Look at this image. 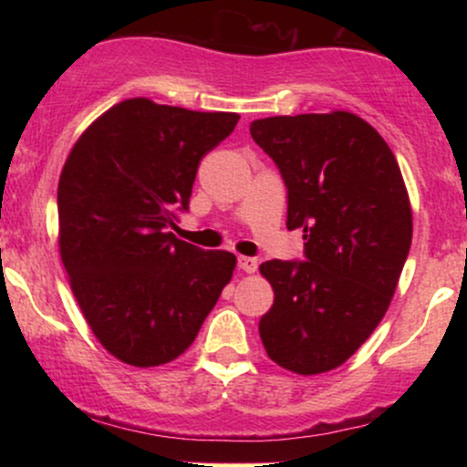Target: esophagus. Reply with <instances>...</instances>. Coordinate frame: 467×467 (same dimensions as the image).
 <instances>
[{"instance_id":"esophagus-1","label":"esophagus","mask_w":467,"mask_h":467,"mask_svg":"<svg viewBox=\"0 0 467 467\" xmlns=\"http://www.w3.org/2000/svg\"><path fill=\"white\" fill-rule=\"evenodd\" d=\"M237 265H239L241 272H245V275H254L256 267H259V261L252 259V256H239Z\"/></svg>"}]
</instances>
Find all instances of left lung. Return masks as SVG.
Here are the masks:
<instances>
[{
  "label": "left lung",
  "mask_w": 467,
  "mask_h": 467,
  "mask_svg": "<svg viewBox=\"0 0 467 467\" xmlns=\"http://www.w3.org/2000/svg\"><path fill=\"white\" fill-rule=\"evenodd\" d=\"M254 142L287 186V228L307 261H265L275 305L259 320L267 356L298 375L340 367L387 314L410 250L412 211L384 138L349 111L261 118Z\"/></svg>",
  "instance_id": "8db88e82"
}]
</instances>
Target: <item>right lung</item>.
Segmentation results:
<instances>
[{"label":"right lung","instance_id":"obj_1","mask_svg":"<svg viewBox=\"0 0 467 467\" xmlns=\"http://www.w3.org/2000/svg\"><path fill=\"white\" fill-rule=\"evenodd\" d=\"M239 116L149 99L96 118L58 180V250L94 336L118 360L160 367L182 356L233 278L237 256L169 233L189 208L197 166Z\"/></svg>","mask_w":467,"mask_h":467}]
</instances>
